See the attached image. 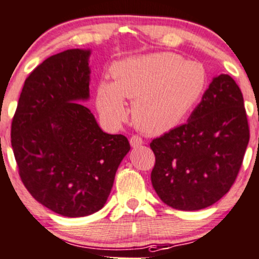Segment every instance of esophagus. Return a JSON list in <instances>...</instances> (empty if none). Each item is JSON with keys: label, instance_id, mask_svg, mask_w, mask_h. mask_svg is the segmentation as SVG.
I'll return each mask as SVG.
<instances>
[{"label": "esophagus", "instance_id": "1", "mask_svg": "<svg viewBox=\"0 0 259 259\" xmlns=\"http://www.w3.org/2000/svg\"><path fill=\"white\" fill-rule=\"evenodd\" d=\"M130 143L133 148H137V147L142 146L143 141H142V138L138 137V136H132V137L130 138Z\"/></svg>", "mask_w": 259, "mask_h": 259}]
</instances>
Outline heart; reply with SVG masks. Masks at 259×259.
Instances as JSON below:
<instances>
[{
    "label": "heart",
    "mask_w": 259,
    "mask_h": 259,
    "mask_svg": "<svg viewBox=\"0 0 259 259\" xmlns=\"http://www.w3.org/2000/svg\"><path fill=\"white\" fill-rule=\"evenodd\" d=\"M113 81L101 80L96 105L110 124L127 115L124 99L132 100L131 117L141 132L158 136L175 128L199 101L207 84L201 63L170 52L137 55L112 66Z\"/></svg>",
    "instance_id": "heart-1"
}]
</instances>
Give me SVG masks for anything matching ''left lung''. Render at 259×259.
Returning <instances> with one entry per match:
<instances>
[{
  "label": "left lung",
  "mask_w": 259,
  "mask_h": 259,
  "mask_svg": "<svg viewBox=\"0 0 259 259\" xmlns=\"http://www.w3.org/2000/svg\"><path fill=\"white\" fill-rule=\"evenodd\" d=\"M248 141L240 88L227 74L213 77L188 122L151 142L155 193L177 210L211 206L235 183Z\"/></svg>",
  "instance_id": "left-lung-1"
}]
</instances>
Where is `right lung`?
I'll list each match as a JSON object with an SVG mask.
<instances>
[{"mask_svg": "<svg viewBox=\"0 0 259 259\" xmlns=\"http://www.w3.org/2000/svg\"><path fill=\"white\" fill-rule=\"evenodd\" d=\"M90 49H68L24 81L11 127L19 177L38 202L66 218L104 207L130 142L100 128L90 97Z\"/></svg>", "mask_w": 259, "mask_h": 259, "instance_id": "1", "label": "right lung"}]
</instances>
